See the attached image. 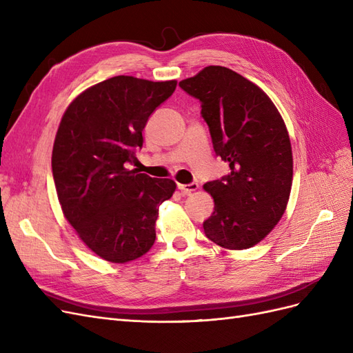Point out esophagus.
Masks as SVG:
<instances>
[{
    "label": "esophagus",
    "instance_id": "obj_1",
    "mask_svg": "<svg viewBox=\"0 0 353 353\" xmlns=\"http://www.w3.org/2000/svg\"><path fill=\"white\" fill-rule=\"evenodd\" d=\"M178 188L181 190V193L184 194H191L193 191H196L199 188L197 183H191V184H178Z\"/></svg>",
    "mask_w": 353,
    "mask_h": 353
}]
</instances>
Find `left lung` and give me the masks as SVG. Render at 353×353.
Masks as SVG:
<instances>
[{
    "mask_svg": "<svg viewBox=\"0 0 353 353\" xmlns=\"http://www.w3.org/2000/svg\"><path fill=\"white\" fill-rule=\"evenodd\" d=\"M179 87L201 103L213 150L231 172L203 185L215 201L203 222L223 249L253 248L284 215L293 181V154L283 117L258 85L237 72L208 66Z\"/></svg>",
    "mask_w": 353,
    "mask_h": 353,
    "instance_id": "obj_1",
    "label": "left lung"
}]
</instances>
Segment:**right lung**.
Masks as SVG:
<instances>
[{
	"instance_id": "obj_1",
	"label": "right lung",
	"mask_w": 353,
	"mask_h": 353,
	"mask_svg": "<svg viewBox=\"0 0 353 353\" xmlns=\"http://www.w3.org/2000/svg\"><path fill=\"white\" fill-rule=\"evenodd\" d=\"M176 81L114 77L81 92L63 114L51 168L63 215L101 259L126 263L156 240L159 206L175 181L152 178L126 163L137 160L143 130Z\"/></svg>"
}]
</instances>
